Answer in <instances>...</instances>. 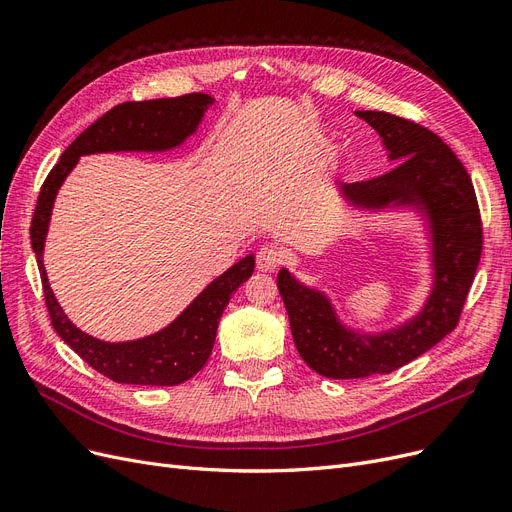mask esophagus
<instances>
[{"mask_svg":"<svg viewBox=\"0 0 512 512\" xmlns=\"http://www.w3.org/2000/svg\"><path fill=\"white\" fill-rule=\"evenodd\" d=\"M284 265V254L275 245H262L256 254V267L260 271H275Z\"/></svg>","mask_w":512,"mask_h":512,"instance_id":"1","label":"esophagus"}]
</instances>
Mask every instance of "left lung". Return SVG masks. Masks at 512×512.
<instances>
[{
    "mask_svg": "<svg viewBox=\"0 0 512 512\" xmlns=\"http://www.w3.org/2000/svg\"><path fill=\"white\" fill-rule=\"evenodd\" d=\"M399 164L380 177L342 183L356 207L414 205L431 224L433 290L423 312L382 335H359L337 320L322 292L282 269L277 288L286 305L294 346L316 374L333 380L369 378L408 365L451 333L466 305L483 252V224L472 179L438 134L384 111H356Z\"/></svg>",
    "mask_w": 512,
    "mask_h": 512,
    "instance_id": "1",
    "label": "left lung"
}]
</instances>
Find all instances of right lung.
Returning a JSON list of instances; mask_svg holds the SVG:
<instances>
[{"instance_id":"right-lung-1","label":"right lung","mask_w":512,"mask_h":512,"mask_svg":"<svg viewBox=\"0 0 512 512\" xmlns=\"http://www.w3.org/2000/svg\"><path fill=\"white\" fill-rule=\"evenodd\" d=\"M211 102L213 98L207 94H185L177 98L123 102L113 106L111 111L104 113L85 132L74 138L40 188L29 235H32V247L38 258L44 301L46 309H49L51 324L57 335L87 365L115 382L175 386L198 374L213 350L218 322L232 292H237V288L245 280H250L254 273V256L241 258L218 280H213L192 301V305L160 333L136 339V342H100V339L74 327L68 316L61 312L49 280H46L42 250L55 194L79 158L87 156V153L164 151L181 145L198 128Z\"/></svg>"}]
</instances>
